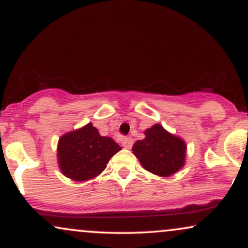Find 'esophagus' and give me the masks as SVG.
I'll return each instance as SVG.
<instances>
[{
  "instance_id": "obj_1",
  "label": "esophagus",
  "mask_w": 248,
  "mask_h": 248,
  "mask_svg": "<svg viewBox=\"0 0 248 248\" xmlns=\"http://www.w3.org/2000/svg\"><path fill=\"white\" fill-rule=\"evenodd\" d=\"M122 146H124L126 149H130L133 146V139L130 138H124V140H122Z\"/></svg>"
}]
</instances>
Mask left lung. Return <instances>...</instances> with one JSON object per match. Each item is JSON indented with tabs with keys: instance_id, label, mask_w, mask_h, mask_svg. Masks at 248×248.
<instances>
[{
	"instance_id": "8db88e82",
	"label": "left lung",
	"mask_w": 248,
	"mask_h": 248,
	"mask_svg": "<svg viewBox=\"0 0 248 248\" xmlns=\"http://www.w3.org/2000/svg\"><path fill=\"white\" fill-rule=\"evenodd\" d=\"M132 152L147 171L169 177L186 164V143L156 124L144 130V139L134 143Z\"/></svg>"
}]
</instances>
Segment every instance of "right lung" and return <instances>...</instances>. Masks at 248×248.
I'll return each instance as SVG.
<instances>
[{"mask_svg":"<svg viewBox=\"0 0 248 248\" xmlns=\"http://www.w3.org/2000/svg\"><path fill=\"white\" fill-rule=\"evenodd\" d=\"M120 150L121 147L112 138L101 136L90 122L59 138L57 160L62 175L84 182L100 175L110 157Z\"/></svg>","mask_w":248,"mask_h":248,"instance_id":"right-lung-1","label":"right lung"}]
</instances>
